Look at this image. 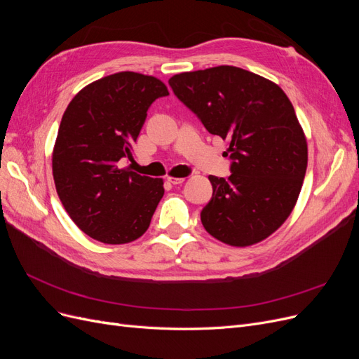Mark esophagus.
<instances>
[{"mask_svg":"<svg viewBox=\"0 0 359 359\" xmlns=\"http://www.w3.org/2000/svg\"><path fill=\"white\" fill-rule=\"evenodd\" d=\"M168 181L170 184H173V186H178V184H182L184 181H186V178H177V177H168Z\"/></svg>","mask_w":359,"mask_h":359,"instance_id":"34e87169","label":"esophagus"}]
</instances>
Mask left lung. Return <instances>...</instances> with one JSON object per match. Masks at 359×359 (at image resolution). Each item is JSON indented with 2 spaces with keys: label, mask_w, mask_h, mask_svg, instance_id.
Listing matches in <instances>:
<instances>
[{
  "label": "left lung",
  "mask_w": 359,
  "mask_h": 359,
  "mask_svg": "<svg viewBox=\"0 0 359 359\" xmlns=\"http://www.w3.org/2000/svg\"><path fill=\"white\" fill-rule=\"evenodd\" d=\"M169 85L211 135L227 140L232 158L229 178L208 177L205 231L232 247L264 241L295 208L307 170V139L289 97L233 66L178 73Z\"/></svg>",
  "instance_id": "obj_1"
}]
</instances>
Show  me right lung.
Instances as JSON below:
<instances>
[{
	"label": "right lung",
	"mask_w": 359,
	"mask_h": 359,
	"mask_svg": "<svg viewBox=\"0 0 359 359\" xmlns=\"http://www.w3.org/2000/svg\"><path fill=\"white\" fill-rule=\"evenodd\" d=\"M168 86L154 76L119 72L76 94L61 118L52 153L58 198L82 232L104 244L142 236L165 194L161 178L123 168L147 111Z\"/></svg>",
	"instance_id": "obj_1"
}]
</instances>
